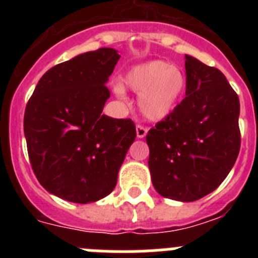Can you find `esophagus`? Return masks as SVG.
Masks as SVG:
<instances>
[{
	"label": "esophagus",
	"mask_w": 258,
	"mask_h": 258,
	"mask_svg": "<svg viewBox=\"0 0 258 258\" xmlns=\"http://www.w3.org/2000/svg\"><path fill=\"white\" fill-rule=\"evenodd\" d=\"M136 131H137V137H138V138H143V137H146L149 129H147L146 126H143V125H137Z\"/></svg>",
	"instance_id": "obj_1"
}]
</instances>
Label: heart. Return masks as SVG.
<instances>
[{"label":"heart","instance_id":"heart-1","mask_svg":"<svg viewBox=\"0 0 258 258\" xmlns=\"http://www.w3.org/2000/svg\"><path fill=\"white\" fill-rule=\"evenodd\" d=\"M126 86L140 94V108L150 120H160L170 112L186 88L182 71L163 60L136 66L124 79ZM121 93V88H117Z\"/></svg>","mask_w":258,"mask_h":258}]
</instances>
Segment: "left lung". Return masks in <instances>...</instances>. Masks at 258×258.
<instances>
[{
	"label": "left lung",
	"mask_w": 258,
	"mask_h": 258,
	"mask_svg": "<svg viewBox=\"0 0 258 258\" xmlns=\"http://www.w3.org/2000/svg\"><path fill=\"white\" fill-rule=\"evenodd\" d=\"M186 97L146 136L161 197L202 199L222 183L240 150L238 94L220 70L186 55Z\"/></svg>",
	"instance_id": "left-lung-1"
}]
</instances>
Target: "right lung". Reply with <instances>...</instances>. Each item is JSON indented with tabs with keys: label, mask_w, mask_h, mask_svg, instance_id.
Masks as SVG:
<instances>
[{
	"label": "right lung",
	"mask_w": 258,
	"mask_h": 258,
	"mask_svg": "<svg viewBox=\"0 0 258 258\" xmlns=\"http://www.w3.org/2000/svg\"><path fill=\"white\" fill-rule=\"evenodd\" d=\"M120 59L115 49L88 51L50 68L24 112L32 169L42 187L72 203L112 192L118 169L136 140L131 118L102 115L107 80Z\"/></svg>",
	"instance_id": "1"
}]
</instances>
